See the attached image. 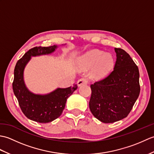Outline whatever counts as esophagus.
<instances>
[{
  "label": "esophagus",
  "instance_id": "1",
  "mask_svg": "<svg viewBox=\"0 0 154 154\" xmlns=\"http://www.w3.org/2000/svg\"><path fill=\"white\" fill-rule=\"evenodd\" d=\"M88 83V79L86 78H81L79 80L77 81V85L78 86H81L82 85H86Z\"/></svg>",
  "mask_w": 154,
  "mask_h": 154
}]
</instances>
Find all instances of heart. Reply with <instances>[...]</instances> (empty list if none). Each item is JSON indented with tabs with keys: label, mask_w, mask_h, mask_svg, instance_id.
I'll return each instance as SVG.
<instances>
[{
	"label": "heart",
	"mask_w": 154,
	"mask_h": 154,
	"mask_svg": "<svg viewBox=\"0 0 154 154\" xmlns=\"http://www.w3.org/2000/svg\"><path fill=\"white\" fill-rule=\"evenodd\" d=\"M79 63L84 69L93 67V75L99 78L105 76L114 66V59L110 54L93 50L88 52L80 58Z\"/></svg>",
	"instance_id": "1"
}]
</instances>
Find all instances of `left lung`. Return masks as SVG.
<instances>
[{"label":"left lung","instance_id":"8db88e82","mask_svg":"<svg viewBox=\"0 0 154 154\" xmlns=\"http://www.w3.org/2000/svg\"><path fill=\"white\" fill-rule=\"evenodd\" d=\"M114 69L104 79L91 85L89 109L104 123H112L128 115L140 92L138 67L130 55L115 48Z\"/></svg>","mask_w":154,"mask_h":154}]
</instances>
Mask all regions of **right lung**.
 Instances as JSON below:
<instances>
[{
	"mask_svg": "<svg viewBox=\"0 0 154 154\" xmlns=\"http://www.w3.org/2000/svg\"><path fill=\"white\" fill-rule=\"evenodd\" d=\"M55 48V45L31 48L17 61L14 68L13 91L22 112L29 119L37 122L48 123L60 117L65 109L67 98L77 88L75 84L73 87L65 89L59 88L46 95H39L30 93L26 87L23 71L31 56L50 54Z\"/></svg>",
	"mask_w": 154,
	"mask_h": 154,
	"instance_id": "add662e5",
	"label": "right lung"
}]
</instances>
